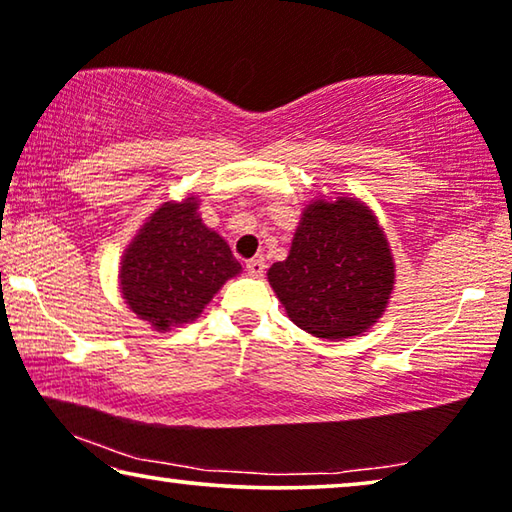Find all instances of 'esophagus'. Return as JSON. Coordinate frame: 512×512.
<instances>
[{
    "label": "esophagus",
    "instance_id": "esophagus-1",
    "mask_svg": "<svg viewBox=\"0 0 512 512\" xmlns=\"http://www.w3.org/2000/svg\"><path fill=\"white\" fill-rule=\"evenodd\" d=\"M264 257H253V259H248L246 262V271H248V276H253V278H262L264 276Z\"/></svg>",
    "mask_w": 512,
    "mask_h": 512
}]
</instances>
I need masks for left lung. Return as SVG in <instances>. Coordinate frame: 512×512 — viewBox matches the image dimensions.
Here are the masks:
<instances>
[{"label":"left lung","instance_id":"left-lung-1","mask_svg":"<svg viewBox=\"0 0 512 512\" xmlns=\"http://www.w3.org/2000/svg\"><path fill=\"white\" fill-rule=\"evenodd\" d=\"M266 276L294 325L343 341L385 313L394 259L369 206L352 197L315 199L301 213L290 255Z\"/></svg>","mask_w":512,"mask_h":512}]
</instances>
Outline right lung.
I'll use <instances>...</instances> for the list:
<instances>
[{
    "mask_svg": "<svg viewBox=\"0 0 512 512\" xmlns=\"http://www.w3.org/2000/svg\"><path fill=\"white\" fill-rule=\"evenodd\" d=\"M197 211V197L164 201L122 255V299L155 329L197 320L220 287L241 273L227 241Z\"/></svg>",
    "mask_w": 512,
    "mask_h": 512,
    "instance_id": "right-lung-1",
    "label": "right lung"
}]
</instances>
